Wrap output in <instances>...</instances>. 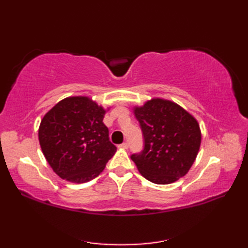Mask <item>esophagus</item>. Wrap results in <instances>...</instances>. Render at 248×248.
<instances>
[{
  "label": "esophagus",
  "instance_id": "34e87169",
  "mask_svg": "<svg viewBox=\"0 0 248 248\" xmlns=\"http://www.w3.org/2000/svg\"><path fill=\"white\" fill-rule=\"evenodd\" d=\"M119 147H120V148L127 149L128 147H129V145H128V143H123V144H120V145H119Z\"/></svg>",
  "mask_w": 248,
  "mask_h": 248
}]
</instances>
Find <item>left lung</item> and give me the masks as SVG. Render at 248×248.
I'll use <instances>...</instances> for the list:
<instances>
[{
  "instance_id": "1",
  "label": "left lung",
  "mask_w": 248,
  "mask_h": 248,
  "mask_svg": "<svg viewBox=\"0 0 248 248\" xmlns=\"http://www.w3.org/2000/svg\"><path fill=\"white\" fill-rule=\"evenodd\" d=\"M144 149L131 159L147 180L170 184L186 175L198 155L202 133L193 116L170 100L152 99L134 108Z\"/></svg>"
}]
</instances>
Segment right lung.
Returning a JSON list of instances; mask_svg holds the SVG:
<instances>
[{"mask_svg": "<svg viewBox=\"0 0 248 248\" xmlns=\"http://www.w3.org/2000/svg\"><path fill=\"white\" fill-rule=\"evenodd\" d=\"M105 109L88 97H69L52 108L38 131L43 154L57 176L84 183L99 176L114 155Z\"/></svg>", "mask_w": 248, "mask_h": 248, "instance_id": "add662e5", "label": "right lung"}]
</instances>
